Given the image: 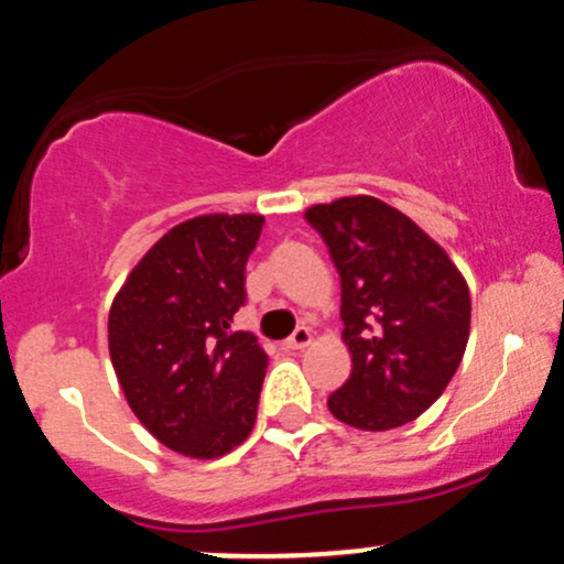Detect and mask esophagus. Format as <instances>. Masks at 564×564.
Returning a JSON list of instances; mask_svg holds the SVG:
<instances>
[{
	"instance_id": "34e87169",
	"label": "esophagus",
	"mask_w": 564,
	"mask_h": 564,
	"mask_svg": "<svg viewBox=\"0 0 564 564\" xmlns=\"http://www.w3.org/2000/svg\"><path fill=\"white\" fill-rule=\"evenodd\" d=\"M312 341H314L312 330H308V328H299V330L293 333V336L288 338V341H284V347H288V349H306Z\"/></svg>"
}]
</instances>
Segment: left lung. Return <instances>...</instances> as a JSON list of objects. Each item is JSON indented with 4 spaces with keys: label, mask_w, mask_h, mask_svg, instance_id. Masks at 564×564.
Wrapping results in <instances>:
<instances>
[{
    "label": "left lung",
    "mask_w": 564,
    "mask_h": 564,
    "mask_svg": "<svg viewBox=\"0 0 564 564\" xmlns=\"http://www.w3.org/2000/svg\"><path fill=\"white\" fill-rule=\"evenodd\" d=\"M306 220L341 276V338L352 373L328 398L344 425L381 433L446 390L470 336V293L444 247L373 196L314 204Z\"/></svg>",
    "instance_id": "obj_1"
}]
</instances>
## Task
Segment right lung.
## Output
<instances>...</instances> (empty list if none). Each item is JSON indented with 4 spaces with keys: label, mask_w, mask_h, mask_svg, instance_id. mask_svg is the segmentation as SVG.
I'll list each match as a JSON object with an SVG mask.
<instances>
[{
    "label": "right lung",
    "mask_w": 564,
    "mask_h": 564,
    "mask_svg": "<svg viewBox=\"0 0 564 564\" xmlns=\"http://www.w3.org/2000/svg\"><path fill=\"white\" fill-rule=\"evenodd\" d=\"M263 223L226 212L180 223L112 299L107 341L120 390L148 433L183 457H223L256 427L269 362L231 323Z\"/></svg>",
    "instance_id": "1"
}]
</instances>
